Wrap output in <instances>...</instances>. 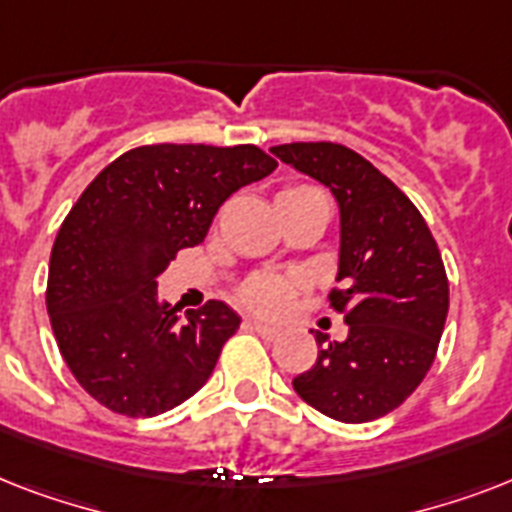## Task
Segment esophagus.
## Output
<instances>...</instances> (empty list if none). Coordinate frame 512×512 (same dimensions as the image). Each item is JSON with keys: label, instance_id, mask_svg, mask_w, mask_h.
Segmentation results:
<instances>
[{"label": "esophagus", "instance_id": "34e87169", "mask_svg": "<svg viewBox=\"0 0 512 512\" xmlns=\"http://www.w3.org/2000/svg\"><path fill=\"white\" fill-rule=\"evenodd\" d=\"M249 324H252V329H255L257 335L263 337V340H276V337H279V329L268 327V324H263V321H249Z\"/></svg>", "mask_w": 512, "mask_h": 512}]
</instances>
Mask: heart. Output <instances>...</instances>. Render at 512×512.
<instances>
[{"mask_svg":"<svg viewBox=\"0 0 512 512\" xmlns=\"http://www.w3.org/2000/svg\"><path fill=\"white\" fill-rule=\"evenodd\" d=\"M311 196H324L316 185L308 183H295L281 188L276 196L279 201H297V199H311ZM303 292V284L292 276H281V273H252L249 279L241 281L239 303L252 313L268 316V319H279L289 311V305L295 303V297Z\"/></svg>","mask_w":512,"mask_h":512,"instance_id":"heart-1","label":"heart"}]
</instances>
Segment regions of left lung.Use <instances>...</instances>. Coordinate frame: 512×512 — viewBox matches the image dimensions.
<instances>
[{"mask_svg": "<svg viewBox=\"0 0 512 512\" xmlns=\"http://www.w3.org/2000/svg\"><path fill=\"white\" fill-rule=\"evenodd\" d=\"M273 154L329 185L340 204V287L329 308L348 340L316 335L319 358L297 374V396L337 422L398 409L436 361L449 313V279L425 217L390 177L340 143H287Z\"/></svg>", "mask_w": 512, "mask_h": 512, "instance_id": "8db88e82", "label": "left lung"}]
</instances>
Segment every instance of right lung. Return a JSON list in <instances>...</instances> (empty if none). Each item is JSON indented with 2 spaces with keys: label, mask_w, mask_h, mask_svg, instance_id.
Listing matches in <instances>:
<instances>
[{
  "label": "right lung",
  "mask_w": 512,
  "mask_h": 512,
  "mask_svg": "<svg viewBox=\"0 0 512 512\" xmlns=\"http://www.w3.org/2000/svg\"><path fill=\"white\" fill-rule=\"evenodd\" d=\"M279 167L257 146H138L76 199L50 255L47 313L60 356L100 406L156 417L209 380L241 319L220 300L177 316L156 276L207 236L233 191Z\"/></svg>",
  "instance_id": "obj_1"
}]
</instances>
